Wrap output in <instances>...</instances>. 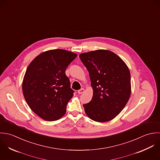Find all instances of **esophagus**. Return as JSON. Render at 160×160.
<instances>
[{"label": "esophagus", "instance_id": "34e87169", "mask_svg": "<svg viewBox=\"0 0 160 160\" xmlns=\"http://www.w3.org/2000/svg\"><path fill=\"white\" fill-rule=\"evenodd\" d=\"M84 92H85V89H84V88H81L80 90H79L78 91V93L80 95V94H82Z\"/></svg>", "mask_w": 160, "mask_h": 160}]
</instances>
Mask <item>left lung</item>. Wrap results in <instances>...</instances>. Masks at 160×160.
Instances as JSON below:
<instances>
[{
    "instance_id": "1",
    "label": "left lung",
    "mask_w": 160,
    "mask_h": 160,
    "mask_svg": "<svg viewBox=\"0 0 160 160\" xmlns=\"http://www.w3.org/2000/svg\"><path fill=\"white\" fill-rule=\"evenodd\" d=\"M79 57L89 72L93 90L92 100L83 104L85 113L96 122L113 119L124 109L131 94L128 65L108 50L85 52Z\"/></svg>"
}]
</instances>
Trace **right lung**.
Returning a JSON list of instances; mask_svg holds the SVG:
<instances>
[{
	"label": "right lung",
	"mask_w": 160,
	"mask_h": 160,
	"mask_svg": "<svg viewBox=\"0 0 160 160\" xmlns=\"http://www.w3.org/2000/svg\"><path fill=\"white\" fill-rule=\"evenodd\" d=\"M77 56L66 50H49L28 65L22 83L23 94L30 109L41 119L54 121L65 114L74 92L65 72Z\"/></svg>",
	"instance_id": "1"
}]
</instances>
